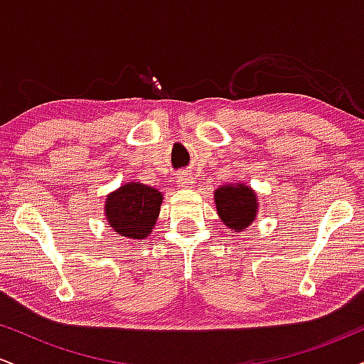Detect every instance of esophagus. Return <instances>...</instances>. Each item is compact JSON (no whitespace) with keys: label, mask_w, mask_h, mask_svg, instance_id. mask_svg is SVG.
I'll return each mask as SVG.
<instances>
[{"label":"esophagus","mask_w":364,"mask_h":364,"mask_svg":"<svg viewBox=\"0 0 364 364\" xmlns=\"http://www.w3.org/2000/svg\"><path fill=\"white\" fill-rule=\"evenodd\" d=\"M193 183V178L190 176V173H179L178 176V185L181 188H188Z\"/></svg>","instance_id":"34e87169"}]
</instances>
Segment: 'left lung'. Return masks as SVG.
Instances as JSON below:
<instances>
[{"label": "left lung", "instance_id": "8db88e82", "mask_svg": "<svg viewBox=\"0 0 364 364\" xmlns=\"http://www.w3.org/2000/svg\"><path fill=\"white\" fill-rule=\"evenodd\" d=\"M215 205L223 223L235 232H240L255 220L257 195L245 185L220 186L215 191Z\"/></svg>", "mask_w": 364, "mask_h": 364}]
</instances>
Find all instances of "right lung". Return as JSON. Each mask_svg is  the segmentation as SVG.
<instances>
[{
  "mask_svg": "<svg viewBox=\"0 0 364 364\" xmlns=\"http://www.w3.org/2000/svg\"><path fill=\"white\" fill-rule=\"evenodd\" d=\"M161 202L162 195L157 190L140 183H129L107 196V220L118 235L144 240L157 223Z\"/></svg>",
  "mask_w": 364,
  "mask_h": 364,
  "instance_id": "right-lung-1",
  "label": "right lung"
}]
</instances>
